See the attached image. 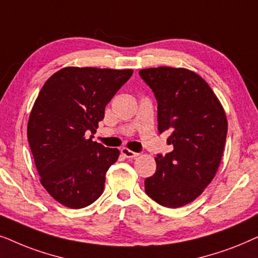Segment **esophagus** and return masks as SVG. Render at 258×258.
I'll return each instance as SVG.
<instances>
[{"label": "esophagus", "instance_id": "34e87169", "mask_svg": "<svg viewBox=\"0 0 258 258\" xmlns=\"http://www.w3.org/2000/svg\"><path fill=\"white\" fill-rule=\"evenodd\" d=\"M120 152H121L122 156L126 157V158H136V157L139 156V153L133 152V151L126 149V147H122V149L120 150Z\"/></svg>", "mask_w": 258, "mask_h": 258}]
</instances>
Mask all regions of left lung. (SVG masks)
I'll return each mask as SVG.
<instances>
[{
  "label": "left lung",
  "mask_w": 258,
  "mask_h": 258,
  "mask_svg": "<svg viewBox=\"0 0 258 258\" xmlns=\"http://www.w3.org/2000/svg\"><path fill=\"white\" fill-rule=\"evenodd\" d=\"M158 102V131H171L170 153L157 154V170L145 192L158 204L179 208L195 201L211 183L224 150L228 120L210 86L185 68L139 71Z\"/></svg>",
  "instance_id": "left-lung-1"
}]
</instances>
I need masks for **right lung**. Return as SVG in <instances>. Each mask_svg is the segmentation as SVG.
<instances>
[{
	"label": "right lung",
	"mask_w": 258,
	"mask_h": 258,
	"mask_svg": "<svg viewBox=\"0 0 258 258\" xmlns=\"http://www.w3.org/2000/svg\"><path fill=\"white\" fill-rule=\"evenodd\" d=\"M132 74V70L66 67L41 88L27 135L41 184L64 207L86 208L104 192L106 172L119 150L86 135L97 132L106 105Z\"/></svg>",
	"instance_id": "1"
}]
</instances>
